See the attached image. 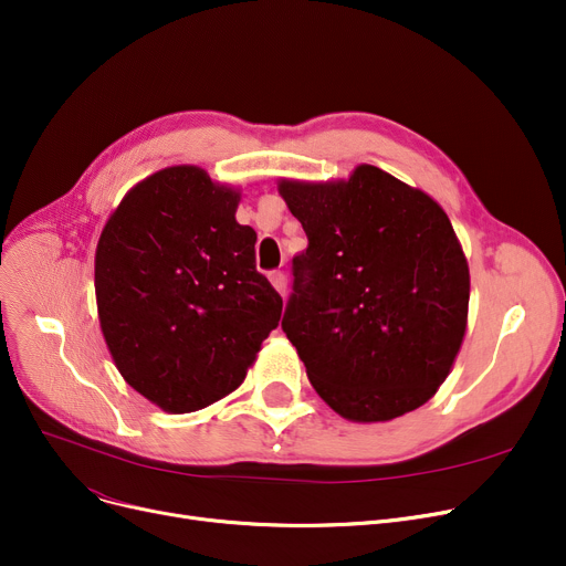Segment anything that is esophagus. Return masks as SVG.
Wrapping results in <instances>:
<instances>
[{
  "label": "esophagus",
  "instance_id": "esophagus-1",
  "mask_svg": "<svg viewBox=\"0 0 566 566\" xmlns=\"http://www.w3.org/2000/svg\"><path fill=\"white\" fill-rule=\"evenodd\" d=\"M271 282H273V286L284 295L286 293V275L282 273V271H273L271 273Z\"/></svg>",
  "mask_w": 566,
  "mask_h": 566
}]
</instances>
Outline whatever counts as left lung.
Returning <instances> with one entry per match:
<instances>
[{"label":"left lung","instance_id":"left-lung-1","mask_svg":"<svg viewBox=\"0 0 566 566\" xmlns=\"http://www.w3.org/2000/svg\"><path fill=\"white\" fill-rule=\"evenodd\" d=\"M307 248L291 261L282 331L318 397L353 422L427 403L463 342L470 275L450 218L371 165L348 181H282Z\"/></svg>","mask_w":566,"mask_h":566}]
</instances>
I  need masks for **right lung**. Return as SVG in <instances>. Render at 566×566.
<instances>
[{"instance_id":"add662e5","label":"right lung","mask_w":566,"mask_h":566,"mask_svg":"<svg viewBox=\"0 0 566 566\" xmlns=\"http://www.w3.org/2000/svg\"><path fill=\"white\" fill-rule=\"evenodd\" d=\"M238 192L199 167H169L135 186L96 250L98 318L116 369L167 412H192L235 390L277 328L282 295L256 271Z\"/></svg>"}]
</instances>
